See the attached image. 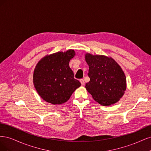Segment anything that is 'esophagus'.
<instances>
[{
	"mask_svg": "<svg viewBox=\"0 0 151 151\" xmlns=\"http://www.w3.org/2000/svg\"><path fill=\"white\" fill-rule=\"evenodd\" d=\"M80 82H81V85H82V86H84V85L85 82H84V80L83 79H81L80 80Z\"/></svg>",
	"mask_w": 151,
	"mask_h": 151,
	"instance_id": "esophagus-1",
	"label": "esophagus"
}]
</instances>
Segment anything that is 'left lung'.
<instances>
[{
    "mask_svg": "<svg viewBox=\"0 0 151 151\" xmlns=\"http://www.w3.org/2000/svg\"><path fill=\"white\" fill-rule=\"evenodd\" d=\"M89 65V83L85 88L93 99L103 106L116 103L127 88L126 77L120 66L111 57L86 53Z\"/></svg>",
    "mask_w": 151,
    "mask_h": 151,
    "instance_id": "8db88e82",
    "label": "left lung"
}]
</instances>
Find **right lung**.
I'll use <instances>...</instances> for the list:
<instances>
[{
	"mask_svg": "<svg viewBox=\"0 0 151 151\" xmlns=\"http://www.w3.org/2000/svg\"><path fill=\"white\" fill-rule=\"evenodd\" d=\"M75 55L73 50L58 52L45 56L37 63L33 83L38 94L45 101L53 104L64 103L81 86L69 67L70 59Z\"/></svg>",
	"mask_w": 151,
	"mask_h": 151,
	"instance_id": "add662e5",
	"label": "right lung"
}]
</instances>
